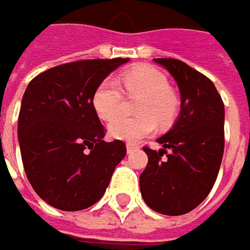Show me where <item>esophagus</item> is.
<instances>
[{
  "instance_id": "34e87169",
  "label": "esophagus",
  "mask_w": 250,
  "mask_h": 250,
  "mask_svg": "<svg viewBox=\"0 0 250 250\" xmlns=\"http://www.w3.org/2000/svg\"><path fill=\"white\" fill-rule=\"evenodd\" d=\"M125 148H127V152L130 153V152L135 151V149L138 148V145H137V144H133V142H127V144H125Z\"/></svg>"
}]
</instances>
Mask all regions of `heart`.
<instances>
[{
    "instance_id": "1",
    "label": "heart",
    "mask_w": 250,
    "mask_h": 250,
    "mask_svg": "<svg viewBox=\"0 0 250 250\" xmlns=\"http://www.w3.org/2000/svg\"><path fill=\"white\" fill-rule=\"evenodd\" d=\"M125 91L130 97H141L137 105L138 117L116 119L123 106L125 95L119 83L105 79L99 83L92 97V105L99 119L112 122L109 134L123 141L135 142L155 130V120L159 125L170 123L177 113L178 99L168 88L167 77L160 70L148 65L130 69L122 77Z\"/></svg>"
}]
</instances>
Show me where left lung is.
I'll return each mask as SVG.
<instances>
[{"mask_svg":"<svg viewBox=\"0 0 250 250\" xmlns=\"http://www.w3.org/2000/svg\"><path fill=\"white\" fill-rule=\"evenodd\" d=\"M153 61L177 82L181 110L174 125L156 140L159 151L144 146L148 165L140 189L152 210L180 216L202 203L217 178L224 152V104L214 84L191 66L171 58Z\"/></svg>","mask_w":250,"mask_h":250,"instance_id":"8db88e82","label":"left lung"}]
</instances>
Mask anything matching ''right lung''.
Here are the masks:
<instances>
[{
  "label": "right lung",
  "mask_w": 250,
  "mask_h": 250,
  "mask_svg": "<svg viewBox=\"0 0 250 250\" xmlns=\"http://www.w3.org/2000/svg\"><path fill=\"white\" fill-rule=\"evenodd\" d=\"M128 58L87 59L36 76L22 98L18 140L26 176L42 201L76 211L102 198L125 142L104 141L105 128L92 105L94 92Z\"/></svg>",
  "instance_id": "1"
}]
</instances>
